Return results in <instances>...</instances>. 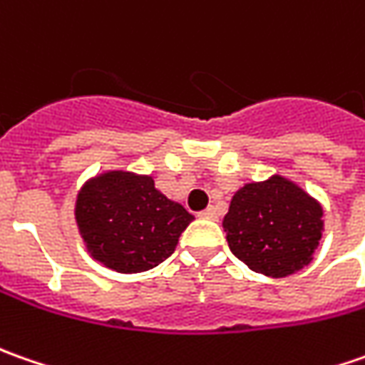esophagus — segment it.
Wrapping results in <instances>:
<instances>
[{
  "label": "esophagus",
  "mask_w": 365,
  "mask_h": 365,
  "mask_svg": "<svg viewBox=\"0 0 365 365\" xmlns=\"http://www.w3.org/2000/svg\"><path fill=\"white\" fill-rule=\"evenodd\" d=\"M197 216L204 218V220H218V212H216V207L214 206H210L207 210H204V212H200Z\"/></svg>",
  "instance_id": "obj_1"
}]
</instances>
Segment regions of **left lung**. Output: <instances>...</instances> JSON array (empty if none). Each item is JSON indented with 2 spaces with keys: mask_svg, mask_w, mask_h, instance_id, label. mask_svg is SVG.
<instances>
[{
  "mask_svg": "<svg viewBox=\"0 0 365 365\" xmlns=\"http://www.w3.org/2000/svg\"><path fill=\"white\" fill-rule=\"evenodd\" d=\"M323 207L297 183L272 175L246 183L224 216L228 246L255 272L281 279L311 262L323 232Z\"/></svg>",
  "mask_w": 365,
  "mask_h": 365,
  "instance_id": "1",
  "label": "left lung"
}]
</instances>
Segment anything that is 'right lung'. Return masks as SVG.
<instances>
[{
  "label": "right lung",
  "instance_id": "1",
  "mask_svg": "<svg viewBox=\"0 0 365 365\" xmlns=\"http://www.w3.org/2000/svg\"><path fill=\"white\" fill-rule=\"evenodd\" d=\"M76 224L91 257L107 269L133 274L173 255L194 216L171 202L149 175L107 171L82 185Z\"/></svg>",
  "mask_w": 365,
  "mask_h": 365
}]
</instances>
